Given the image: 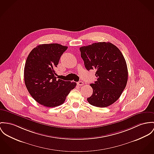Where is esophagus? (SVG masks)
Instances as JSON below:
<instances>
[{
	"instance_id": "obj_1",
	"label": "esophagus",
	"mask_w": 154,
	"mask_h": 154,
	"mask_svg": "<svg viewBox=\"0 0 154 154\" xmlns=\"http://www.w3.org/2000/svg\"><path fill=\"white\" fill-rule=\"evenodd\" d=\"M77 85H79V86H82L84 85V83H83V82H79L78 83H77Z\"/></svg>"
}]
</instances>
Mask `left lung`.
<instances>
[{"mask_svg":"<svg viewBox=\"0 0 154 154\" xmlns=\"http://www.w3.org/2000/svg\"><path fill=\"white\" fill-rule=\"evenodd\" d=\"M80 50L85 67L87 70H95L98 77L90 84L93 92L88 102L101 108L112 104L121 96L128 80L127 66L122 53L109 42L94 43Z\"/></svg>","mask_w":154,"mask_h":154,"instance_id":"1","label":"left lung"}]
</instances>
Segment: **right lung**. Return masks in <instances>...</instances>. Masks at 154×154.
Returning a JSON list of instances; mask_svg holds the SVG:
<instances>
[{
  "label": "right lung",
  "mask_w": 154,
  "mask_h": 154,
  "mask_svg": "<svg viewBox=\"0 0 154 154\" xmlns=\"http://www.w3.org/2000/svg\"><path fill=\"white\" fill-rule=\"evenodd\" d=\"M67 46L57 43L43 44L29 53L24 66L26 87L35 101L47 107L59 106L76 86V83L56 80L54 68Z\"/></svg>",
  "instance_id": "right-lung-1"
}]
</instances>
